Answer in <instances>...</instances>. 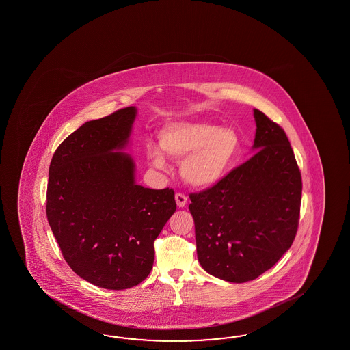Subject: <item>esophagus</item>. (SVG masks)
Here are the masks:
<instances>
[{
  "label": "esophagus",
  "mask_w": 350,
  "mask_h": 350,
  "mask_svg": "<svg viewBox=\"0 0 350 350\" xmlns=\"http://www.w3.org/2000/svg\"><path fill=\"white\" fill-rule=\"evenodd\" d=\"M175 200H176L178 208H184L187 204V196L185 193H178L175 195Z\"/></svg>",
  "instance_id": "1"
}]
</instances>
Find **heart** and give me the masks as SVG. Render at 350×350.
<instances>
[{
    "label": "heart",
    "mask_w": 350,
    "mask_h": 350,
    "mask_svg": "<svg viewBox=\"0 0 350 350\" xmlns=\"http://www.w3.org/2000/svg\"><path fill=\"white\" fill-rule=\"evenodd\" d=\"M159 139L165 155L183 160L181 176L193 187H208L219 183L230 170L240 145L232 129L206 122L172 124L160 133ZM163 152L154 145H148V159L159 169L166 166Z\"/></svg>",
    "instance_id": "b5f03b06"
}]
</instances>
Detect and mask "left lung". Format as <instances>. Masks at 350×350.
Here are the masks:
<instances>
[{"label": "left lung", "mask_w": 350, "mask_h": 350, "mask_svg": "<svg viewBox=\"0 0 350 350\" xmlns=\"http://www.w3.org/2000/svg\"><path fill=\"white\" fill-rule=\"evenodd\" d=\"M256 133L244 164L190 193L198 259L208 274L245 283L274 267L297 235L301 175L282 127L254 109Z\"/></svg>", "instance_id": "1"}]
</instances>
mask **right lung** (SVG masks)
<instances>
[{"label": "right lung", "instance_id": "add662e5", "mask_svg": "<svg viewBox=\"0 0 350 350\" xmlns=\"http://www.w3.org/2000/svg\"><path fill=\"white\" fill-rule=\"evenodd\" d=\"M129 106L85 122L53 154L46 215L70 268L86 282L122 291L152 269L154 241L176 210L172 189L135 183L126 148L136 118Z\"/></svg>", "mask_w": 350, "mask_h": 350}]
</instances>
